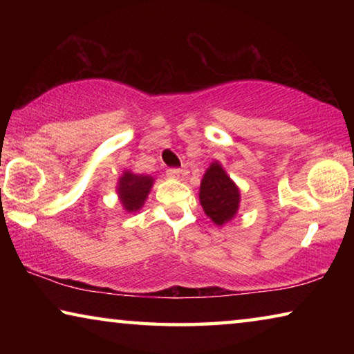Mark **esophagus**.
I'll list each match as a JSON object with an SVG mask.
<instances>
[{"label": "esophagus", "mask_w": 354, "mask_h": 354, "mask_svg": "<svg viewBox=\"0 0 354 354\" xmlns=\"http://www.w3.org/2000/svg\"><path fill=\"white\" fill-rule=\"evenodd\" d=\"M167 176L171 178V179H179V178H181V170H179V169L167 170Z\"/></svg>", "instance_id": "obj_1"}]
</instances>
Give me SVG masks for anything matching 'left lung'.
<instances>
[{
	"mask_svg": "<svg viewBox=\"0 0 354 354\" xmlns=\"http://www.w3.org/2000/svg\"><path fill=\"white\" fill-rule=\"evenodd\" d=\"M198 195L203 211L217 226L230 223L239 212L241 190L218 160H214L203 175Z\"/></svg>",
	"mask_w": 354,
	"mask_h": 354,
	"instance_id": "left-lung-1",
	"label": "left lung"
}]
</instances>
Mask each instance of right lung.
<instances>
[{
  "instance_id": "obj_1",
  "label": "right lung",
  "mask_w": 354,
  "mask_h": 354,
  "mask_svg": "<svg viewBox=\"0 0 354 354\" xmlns=\"http://www.w3.org/2000/svg\"><path fill=\"white\" fill-rule=\"evenodd\" d=\"M153 184V176L124 170L117 183V195L124 211L129 214L140 211L145 205L149 192H151Z\"/></svg>"
}]
</instances>
